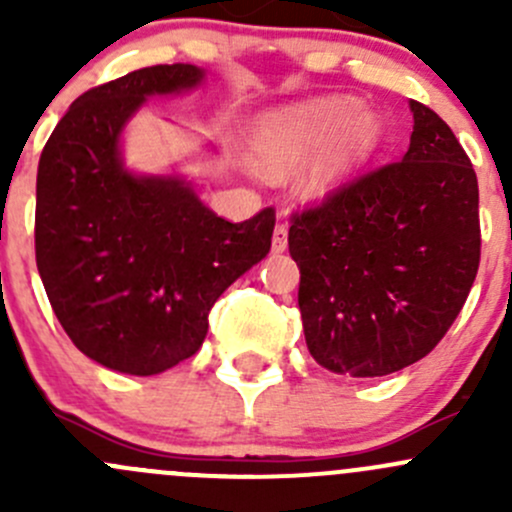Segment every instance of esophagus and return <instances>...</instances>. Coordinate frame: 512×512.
<instances>
[{
	"mask_svg": "<svg viewBox=\"0 0 512 512\" xmlns=\"http://www.w3.org/2000/svg\"><path fill=\"white\" fill-rule=\"evenodd\" d=\"M287 250V227L285 225H277L275 232H272V252H285Z\"/></svg>",
	"mask_w": 512,
	"mask_h": 512,
	"instance_id": "esophagus-1",
	"label": "esophagus"
}]
</instances>
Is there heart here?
Listing matches in <instances>:
<instances>
[{
  "instance_id": "heart-1",
  "label": "heart",
  "mask_w": 512,
  "mask_h": 512,
  "mask_svg": "<svg viewBox=\"0 0 512 512\" xmlns=\"http://www.w3.org/2000/svg\"><path fill=\"white\" fill-rule=\"evenodd\" d=\"M384 118L349 96H317L262 113L250 131L260 168L289 170L317 156L302 175V193L324 200L347 188L384 141Z\"/></svg>"
}]
</instances>
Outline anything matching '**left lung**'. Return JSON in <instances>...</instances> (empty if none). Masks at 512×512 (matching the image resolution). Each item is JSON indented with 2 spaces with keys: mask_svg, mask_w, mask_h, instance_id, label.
<instances>
[{
  "mask_svg": "<svg viewBox=\"0 0 512 512\" xmlns=\"http://www.w3.org/2000/svg\"><path fill=\"white\" fill-rule=\"evenodd\" d=\"M409 151L289 227L312 359L354 379L416 364L461 312L480 262L478 178L438 113L409 101Z\"/></svg>",
  "mask_w": 512,
  "mask_h": 512,
  "instance_id": "left-lung-1",
  "label": "left lung"
}]
</instances>
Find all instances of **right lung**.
Listing matches in <instances>:
<instances>
[{
  "instance_id": "add662e5",
  "label": "right lung",
  "mask_w": 512,
  "mask_h": 512,
  "mask_svg": "<svg viewBox=\"0 0 512 512\" xmlns=\"http://www.w3.org/2000/svg\"><path fill=\"white\" fill-rule=\"evenodd\" d=\"M205 69L160 64L76 98L36 173V267L71 342L101 366L153 376L193 356L220 294L265 260L267 208L218 218L188 175L138 173L123 158L128 123L153 96L200 89Z\"/></svg>"
}]
</instances>
